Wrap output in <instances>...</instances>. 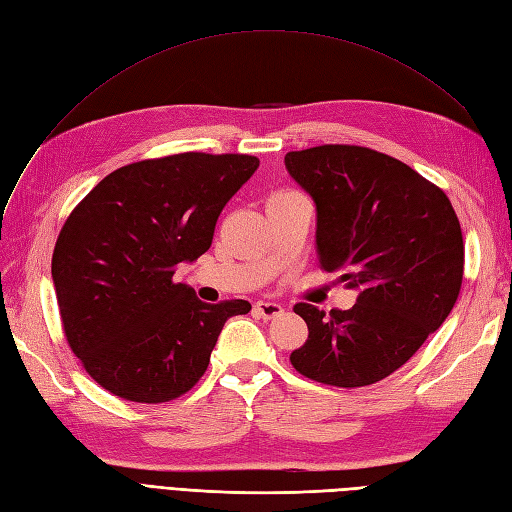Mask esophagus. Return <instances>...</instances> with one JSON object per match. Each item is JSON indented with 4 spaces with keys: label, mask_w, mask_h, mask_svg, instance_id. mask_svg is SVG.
Here are the masks:
<instances>
[{
    "label": "esophagus",
    "mask_w": 512,
    "mask_h": 512,
    "mask_svg": "<svg viewBox=\"0 0 512 512\" xmlns=\"http://www.w3.org/2000/svg\"><path fill=\"white\" fill-rule=\"evenodd\" d=\"M254 314L271 320L275 316H282L284 314V307L280 303H271V301H256L254 303Z\"/></svg>",
    "instance_id": "obj_1"
}]
</instances>
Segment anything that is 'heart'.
Masks as SVG:
<instances>
[{
  "label": "heart",
  "mask_w": 512,
  "mask_h": 512,
  "mask_svg": "<svg viewBox=\"0 0 512 512\" xmlns=\"http://www.w3.org/2000/svg\"><path fill=\"white\" fill-rule=\"evenodd\" d=\"M290 196H297V192H290V190H280V192H273L269 196V203H273V200H284V198H290Z\"/></svg>",
  "instance_id": "b5f03b06"
}]
</instances>
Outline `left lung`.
I'll use <instances>...</instances> for the list:
<instances>
[{
  "mask_svg": "<svg viewBox=\"0 0 512 512\" xmlns=\"http://www.w3.org/2000/svg\"><path fill=\"white\" fill-rule=\"evenodd\" d=\"M284 162L316 203L320 269L359 290L344 312L294 305L309 335L290 363L322 384H374L451 314L463 280L457 213L438 185L374 149L320 145Z\"/></svg>",
  "mask_w": 512,
  "mask_h": 512,
  "instance_id": "obj_1",
  "label": "left lung"
}]
</instances>
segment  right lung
<instances>
[{
	"label": "right lung",
	"mask_w": 512,
	"mask_h": 512,
	"mask_svg": "<svg viewBox=\"0 0 512 512\" xmlns=\"http://www.w3.org/2000/svg\"><path fill=\"white\" fill-rule=\"evenodd\" d=\"M260 160L175 153L106 175L61 228L53 284L72 352L102 389L162 404L203 378L230 316L252 305L203 303L173 280L203 256L228 200Z\"/></svg>",
	"instance_id": "add662e5"
}]
</instances>
